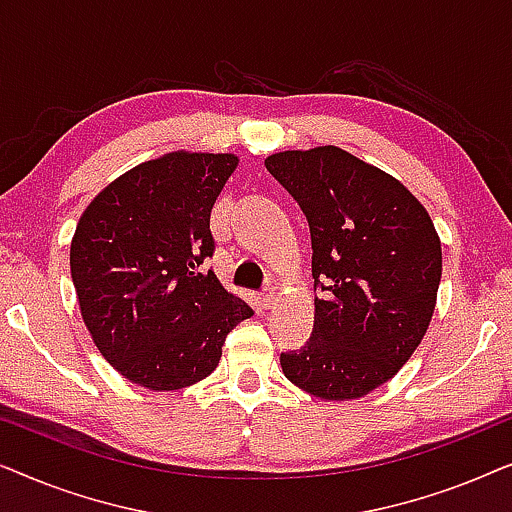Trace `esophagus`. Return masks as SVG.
I'll list each match as a JSON object with an SVG mask.
<instances>
[{
    "mask_svg": "<svg viewBox=\"0 0 512 512\" xmlns=\"http://www.w3.org/2000/svg\"><path fill=\"white\" fill-rule=\"evenodd\" d=\"M275 300H277V289H275V286H268V289H265L263 296H261L263 307H272V305H275Z\"/></svg>",
    "mask_w": 512,
    "mask_h": 512,
    "instance_id": "esophagus-1",
    "label": "esophagus"
}]
</instances>
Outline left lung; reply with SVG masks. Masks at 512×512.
<instances>
[{
	"instance_id": "obj_1",
	"label": "left lung",
	"mask_w": 512,
	"mask_h": 512,
	"mask_svg": "<svg viewBox=\"0 0 512 512\" xmlns=\"http://www.w3.org/2000/svg\"><path fill=\"white\" fill-rule=\"evenodd\" d=\"M310 223L314 328L282 354L286 380L324 401H354L415 354L436 310L443 251L429 212L396 177L340 146L265 158Z\"/></svg>"
}]
</instances>
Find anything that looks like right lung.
<instances>
[{
  "instance_id": "add662e5",
  "label": "right lung",
  "mask_w": 512,
  "mask_h": 512,
  "mask_svg": "<svg viewBox=\"0 0 512 512\" xmlns=\"http://www.w3.org/2000/svg\"><path fill=\"white\" fill-rule=\"evenodd\" d=\"M235 153L170 151L104 186L76 223L69 268L100 354L125 380L177 391L205 380L251 307L200 263L209 212L237 170Z\"/></svg>"
}]
</instances>
